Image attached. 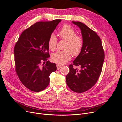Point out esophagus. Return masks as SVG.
<instances>
[{
  "mask_svg": "<svg viewBox=\"0 0 122 122\" xmlns=\"http://www.w3.org/2000/svg\"><path fill=\"white\" fill-rule=\"evenodd\" d=\"M56 67H57V70H59V69H61V65H56Z\"/></svg>",
  "mask_w": 122,
  "mask_h": 122,
  "instance_id": "34e87169",
  "label": "esophagus"
}]
</instances>
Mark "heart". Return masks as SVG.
Here are the masks:
<instances>
[{
    "mask_svg": "<svg viewBox=\"0 0 122 122\" xmlns=\"http://www.w3.org/2000/svg\"><path fill=\"white\" fill-rule=\"evenodd\" d=\"M61 38L67 43L65 51L58 50L51 55V60L55 63L63 65L71 58V54L77 56L80 53L83 45V40L80 36H76V32L68 25H65L59 31ZM57 39L54 34L51 35L48 40L49 49L54 51L56 48Z\"/></svg>",
    "mask_w": 122,
    "mask_h": 122,
    "instance_id": "b5f03b06",
    "label": "heart"
}]
</instances>
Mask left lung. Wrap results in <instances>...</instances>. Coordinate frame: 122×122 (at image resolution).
Listing matches in <instances>:
<instances>
[{"instance_id": "8db88e82", "label": "left lung", "mask_w": 122, "mask_h": 122, "mask_svg": "<svg viewBox=\"0 0 122 122\" xmlns=\"http://www.w3.org/2000/svg\"><path fill=\"white\" fill-rule=\"evenodd\" d=\"M72 22L80 29L83 45L73 64L69 66L70 71L66 80L72 91L81 93L90 90L97 82L102 69L104 52L96 33L80 22Z\"/></svg>"}]
</instances>
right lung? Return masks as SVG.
<instances>
[{"label":"right lung","mask_w":122,"mask_h":122,"mask_svg":"<svg viewBox=\"0 0 122 122\" xmlns=\"http://www.w3.org/2000/svg\"><path fill=\"white\" fill-rule=\"evenodd\" d=\"M61 21L35 23L22 32L14 47L17 74L24 86L32 92L45 89L49 83L50 74L57 69L56 64L47 61L50 57L48 40Z\"/></svg>","instance_id":"1"}]
</instances>
